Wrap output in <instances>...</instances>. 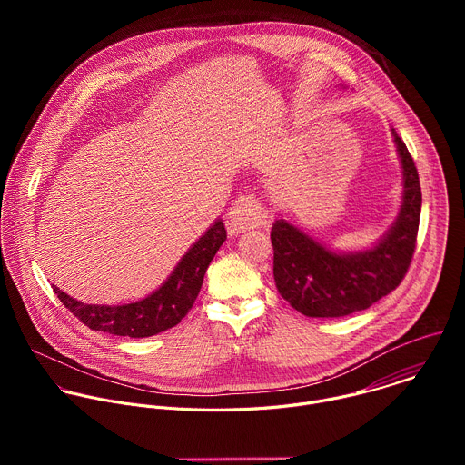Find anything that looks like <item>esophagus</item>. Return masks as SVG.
Returning <instances> with one entry per match:
<instances>
[{
    "instance_id": "1",
    "label": "esophagus",
    "mask_w": 465,
    "mask_h": 465,
    "mask_svg": "<svg viewBox=\"0 0 465 465\" xmlns=\"http://www.w3.org/2000/svg\"><path fill=\"white\" fill-rule=\"evenodd\" d=\"M269 223V215L253 194L237 196L228 212V232L241 233Z\"/></svg>"
}]
</instances>
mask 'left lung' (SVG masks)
I'll list each match as a JSON object with an SVG mask.
<instances>
[{"label": "left lung", "mask_w": 465, "mask_h": 465, "mask_svg": "<svg viewBox=\"0 0 465 465\" xmlns=\"http://www.w3.org/2000/svg\"><path fill=\"white\" fill-rule=\"evenodd\" d=\"M403 169V201L390 230L359 252H335L285 219L272 224L274 282L283 300L311 318H339L368 309L405 278L421 213L414 160L391 128Z\"/></svg>", "instance_id": "8db88e82"}]
</instances>
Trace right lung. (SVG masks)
I'll list each match as a JSON object with an SVG mask.
<instances>
[{
    "label": "right lung",
    "instance_id": "right-lung-1",
    "mask_svg": "<svg viewBox=\"0 0 465 465\" xmlns=\"http://www.w3.org/2000/svg\"><path fill=\"white\" fill-rule=\"evenodd\" d=\"M226 241V228L217 219L178 261L171 276L143 300L123 305L83 303L53 285L58 300L84 325L94 331L130 339L153 337L174 327L193 307L201 292L204 274L221 244Z\"/></svg>",
    "mask_w": 465,
    "mask_h": 465
}]
</instances>
